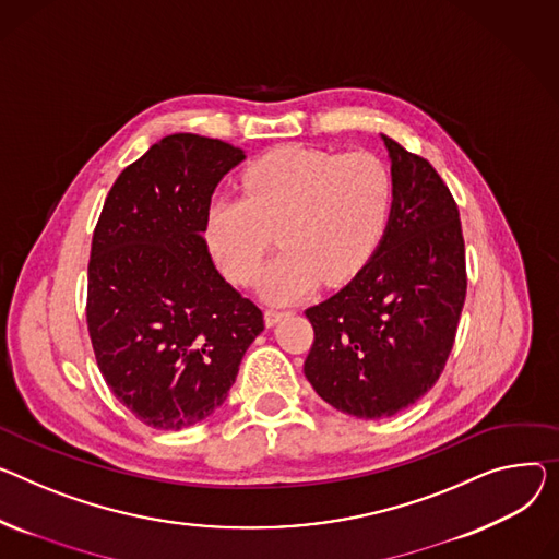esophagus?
<instances>
[{
    "mask_svg": "<svg viewBox=\"0 0 559 559\" xmlns=\"http://www.w3.org/2000/svg\"><path fill=\"white\" fill-rule=\"evenodd\" d=\"M289 312L287 310H276V308H270V310H265V325L267 328H274L281 319H285Z\"/></svg>",
    "mask_w": 559,
    "mask_h": 559,
    "instance_id": "1",
    "label": "esophagus"
}]
</instances>
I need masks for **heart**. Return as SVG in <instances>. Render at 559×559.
Returning <instances> with one entry per match:
<instances>
[{
    "mask_svg": "<svg viewBox=\"0 0 559 559\" xmlns=\"http://www.w3.org/2000/svg\"><path fill=\"white\" fill-rule=\"evenodd\" d=\"M245 195H215L204 238L219 270L251 285L276 231L281 253L260 292L272 304H294L319 281L353 278L378 249L393 200L389 168L370 153H330L283 145L242 175Z\"/></svg>",
    "mask_w": 559,
    "mask_h": 559,
    "instance_id": "1",
    "label": "heart"
}]
</instances>
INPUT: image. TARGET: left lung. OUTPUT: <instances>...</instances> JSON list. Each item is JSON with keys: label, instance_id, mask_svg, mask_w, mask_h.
<instances>
[{"label": "left lung", "instance_id": "8db88e82", "mask_svg": "<svg viewBox=\"0 0 559 559\" xmlns=\"http://www.w3.org/2000/svg\"><path fill=\"white\" fill-rule=\"evenodd\" d=\"M389 225L368 263L306 310L314 344L304 373L340 412L378 420L420 400L448 361L467 292L459 206L433 166L384 136Z\"/></svg>", "mask_w": 559, "mask_h": 559}]
</instances>
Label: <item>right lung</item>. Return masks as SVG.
Returning <instances> with one entry per match:
<instances>
[{"instance_id":"1","label":"right lung","mask_w":559,"mask_h":559,"mask_svg":"<svg viewBox=\"0 0 559 559\" xmlns=\"http://www.w3.org/2000/svg\"><path fill=\"white\" fill-rule=\"evenodd\" d=\"M245 159L219 139L164 136L111 186L92 238L87 328L109 391L153 429L227 400L263 312L215 270L204 215Z\"/></svg>"}]
</instances>
